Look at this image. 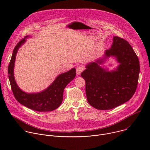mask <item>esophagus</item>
Wrapping results in <instances>:
<instances>
[{"instance_id": "1", "label": "esophagus", "mask_w": 150, "mask_h": 150, "mask_svg": "<svg viewBox=\"0 0 150 150\" xmlns=\"http://www.w3.org/2000/svg\"><path fill=\"white\" fill-rule=\"evenodd\" d=\"M83 67L82 66H78L76 68L77 75H79L81 74V72L83 71Z\"/></svg>"}]
</instances>
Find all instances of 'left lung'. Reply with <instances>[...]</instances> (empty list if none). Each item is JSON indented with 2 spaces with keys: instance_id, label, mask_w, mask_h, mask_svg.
<instances>
[{
  "instance_id": "obj_1",
  "label": "left lung",
  "mask_w": 150,
  "mask_h": 150,
  "mask_svg": "<svg viewBox=\"0 0 150 150\" xmlns=\"http://www.w3.org/2000/svg\"><path fill=\"white\" fill-rule=\"evenodd\" d=\"M110 57L119 65L113 70L100 65ZM81 73L85 81L89 104L98 110H110L129 101L134 94L140 71L139 59L129 42L114 36L111 47L95 62L89 63Z\"/></svg>"
}]
</instances>
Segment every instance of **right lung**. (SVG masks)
I'll return each mask as SVG.
<instances>
[{"label":"right lung","mask_w":150,"mask_h":150,"mask_svg":"<svg viewBox=\"0 0 150 150\" xmlns=\"http://www.w3.org/2000/svg\"><path fill=\"white\" fill-rule=\"evenodd\" d=\"M30 37L31 36L27 35L21 40L13 50L8 71L11 87L16 100L20 104L37 112L53 111L62 104L64 89L75 78L76 69L74 68L67 72L60 74L47 88L40 92L28 93L21 90L14 78L15 62L19 49L26 42V39Z\"/></svg>","instance_id":"right-lung-1"}]
</instances>
